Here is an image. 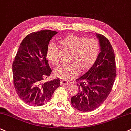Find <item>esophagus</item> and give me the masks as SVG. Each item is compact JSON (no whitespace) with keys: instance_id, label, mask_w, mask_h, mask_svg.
Instances as JSON below:
<instances>
[{"instance_id":"obj_1","label":"esophagus","mask_w":131,"mask_h":131,"mask_svg":"<svg viewBox=\"0 0 131 131\" xmlns=\"http://www.w3.org/2000/svg\"><path fill=\"white\" fill-rule=\"evenodd\" d=\"M61 84L63 85H67L69 84V81L66 80H62L61 81Z\"/></svg>"}]
</instances>
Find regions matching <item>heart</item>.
<instances>
[{
    "label": "heart",
    "mask_w": 131,
    "mask_h": 131,
    "mask_svg": "<svg viewBox=\"0 0 131 131\" xmlns=\"http://www.w3.org/2000/svg\"><path fill=\"white\" fill-rule=\"evenodd\" d=\"M59 43L66 50L72 53L69 59L70 63L58 66L54 70V75L60 78H71L78 73L80 69L84 71L90 68L99 54V43L93 38L70 35L61 39ZM46 58L51 65L56 66L59 63V54L53 43L47 48Z\"/></svg>",
    "instance_id": "obj_1"
}]
</instances>
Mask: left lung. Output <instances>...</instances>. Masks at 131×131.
I'll use <instances>...</instances> for the list:
<instances>
[{
	"label": "left lung",
	"mask_w": 131,
	"mask_h": 131,
	"mask_svg": "<svg viewBox=\"0 0 131 131\" xmlns=\"http://www.w3.org/2000/svg\"><path fill=\"white\" fill-rule=\"evenodd\" d=\"M100 52L92 67L76 80L78 92L71 98V104L77 110L86 112L103 104L112 90L115 81V58L114 49L106 37L96 33Z\"/></svg>",
	"instance_id": "1"
}]
</instances>
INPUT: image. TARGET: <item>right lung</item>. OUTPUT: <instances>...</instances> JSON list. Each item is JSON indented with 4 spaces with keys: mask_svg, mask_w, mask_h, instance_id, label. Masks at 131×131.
Listing matches in <instances>:
<instances>
[{
    "mask_svg": "<svg viewBox=\"0 0 131 131\" xmlns=\"http://www.w3.org/2000/svg\"><path fill=\"white\" fill-rule=\"evenodd\" d=\"M56 33L45 30L29 34L20 43L14 58L12 66L14 88L19 98L28 105L46 104L60 85L59 79L43 81L51 73L46 58L47 48Z\"/></svg>",
    "mask_w": 131,
    "mask_h": 131,
    "instance_id": "1",
    "label": "right lung"
}]
</instances>
